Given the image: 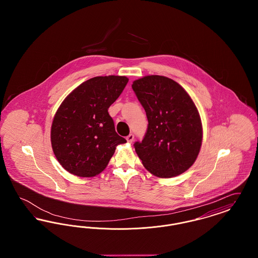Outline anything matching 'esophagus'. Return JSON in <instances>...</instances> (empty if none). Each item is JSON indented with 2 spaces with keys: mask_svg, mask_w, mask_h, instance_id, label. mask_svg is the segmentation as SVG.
<instances>
[{
  "mask_svg": "<svg viewBox=\"0 0 258 258\" xmlns=\"http://www.w3.org/2000/svg\"><path fill=\"white\" fill-rule=\"evenodd\" d=\"M126 141L128 142V143H133V141H134V139H135V135H133V134H131V135H127L126 136Z\"/></svg>",
  "mask_w": 258,
  "mask_h": 258,
  "instance_id": "1",
  "label": "esophagus"
}]
</instances>
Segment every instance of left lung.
Wrapping results in <instances>:
<instances>
[{
  "instance_id": "left-lung-1",
  "label": "left lung",
  "mask_w": 258,
  "mask_h": 258,
  "mask_svg": "<svg viewBox=\"0 0 258 258\" xmlns=\"http://www.w3.org/2000/svg\"><path fill=\"white\" fill-rule=\"evenodd\" d=\"M146 112L147 132L135 152L148 171L171 178L187 170L202 143V125L197 106L177 82L149 75L132 85Z\"/></svg>"
}]
</instances>
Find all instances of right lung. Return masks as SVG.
<instances>
[{
    "mask_svg": "<svg viewBox=\"0 0 258 258\" xmlns=\"http://www.w3.org/2000/svg\"><path fill=\"white\" fill-rule=\"evenodd\" d=\"M128 82L125 76H97L74 90L56 112L51 126L53 152L67 171L94 177L108 164L118 144L108 108Z\"/></svg>",
    "mask_w": 258,
    "mask_h": 258,
    "instance_id": "add662e5",
    "label": "right lung"
}]
</instances>
